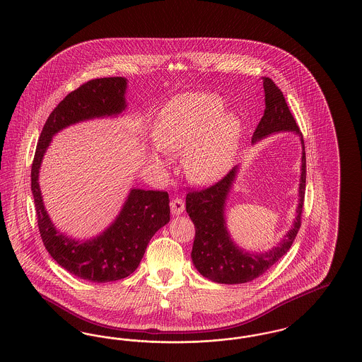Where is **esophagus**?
I'll list each match as a JSON object with an SVG mask.
<instances>
[{
    "mask_svg": "<svg viewBox=\"0 0 362 362\" xmlns=\"http://www.w3.org/2000/svg\"><path fill=\"white\" fill-rule=\"evenodd\" d=\"M183 210H185V202L180 198H173L171 201V213L177 216V214L183 213Z\"/></svg>",
    "mask_w": 362,
    "mask_h": 362,
    "instance_id": "esophagus-1",
    "label": "esophagus"
}]
</instances>
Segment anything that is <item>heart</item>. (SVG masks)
I'll list each match as a JSON object with an SVG mask.
<instances>
[{
  "label": "heart",
  "instance_id": "1",
  "mask_svg": "<svg viewBox=\"0 0 362 362\" xmlns=\"http://www.w3.org/2000/svg\"><path fill=\"white\" fill-rule=\"evenodd\" d=\"M224 100L214 93H186L173 98L157 114L153 138L165 152L183 155L191 180L205 183L230 167L240 141V123L224 114ZM153 161L163 164L153 153Z\"/></svg>",
  "mask_w": 362,
  "mask_h": 362
}]
</instances>
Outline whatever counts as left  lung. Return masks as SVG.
Segmentation results:
<instances>
[{"instance_id": "8db88e82", "label": "left lung", "mask_w": 362, "mask_h": 362, "mask_svg": "<svg viewBox=\"0 0 362 362\" xmlns=\"http://www.w3.org/2000/svg\"><path fill=\"white\" fill-rule=\"evenodd\" d=\"M263 88L266 108L254 132L252 142L276 132H294L301 138L303 158L297 216L292 229L278 247L264 254H248L232 241L225 226V199L236 177L238 165L214 185L189 191L186 197V210L195 226L191 258L202 276L217 284H244L263 276L289 251L301 226L307 180L304 138L293 118L282 90L269 77H263Z\"/></svg>"}]
</instances>
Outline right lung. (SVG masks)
Segmentation results:
<instances>
[{
	"instance_id": "add662e5",
	"label": "right lung",
	"mask_w": 362,
	"mask_h": 362,
	"mask_svg": "<svg viewBox=\"0 0 362 362\" xmlns=\"http://www.w3.org/2000/svg\"><path fill=\"white\" fill-rule=\"evenodd\" d=\"M124 77L89 80L70 92L52 110L40 133L31 168L37 228L52 258L70 274L90 282H110L130 276L156 232L170 221L167 191L133 189L114 221L92 240H73L59 233L45 210L37 177L43 155L52 136L73 123L118 115L126 108Z\"/></svg>"
}]
</instances>
